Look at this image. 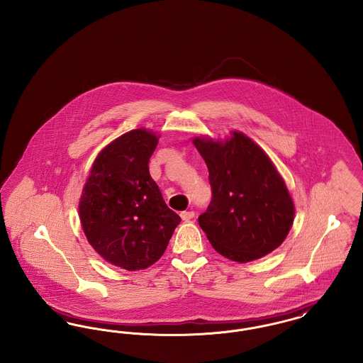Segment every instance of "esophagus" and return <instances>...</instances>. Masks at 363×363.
<instances>
[{"mask_svg": "<svg viewBox=\"0 0 363 363\" xmlns=\"http://www.w3.org/2000/svg\"><path fill=\"white\" fill-rule=\"evenodd\" d=\"M193 216H194L193 211H184V213H181V218H182V220H185V222L191 220Z\"/></svg>", "mask_w": 363, "mask_h": 363, "instance_id": "34e87169", "label": "esophagus"}]
</instances>
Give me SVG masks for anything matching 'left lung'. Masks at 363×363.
I'll use <instances>...</instances> for the list:
<instances>
[{"instance_id": "left-lung-1", "label": "left lung", "mask_w": 363, "mask_h": 363, "mask_svg": "<svg viewBox=\"0 0 363 363\" xmlns=\"http://www.w3.org/2000/svg\"><path fill=\"white\" fill-rule=\"evenodd\" d=\"M193 144L208 167L213 199L199 225L220 255L247 263L270 254L289 233L295 207L269 156L245 134Z\"/></svg>"}]
</instances>
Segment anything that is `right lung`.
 I'll list each match as a JSON object with an SVG mask.
<instances>
[{"mask_svg":"<svg viewBox=\"0 0 363 363\" xmlns=\"http://www.w3.org/2000/svg\"><path fill=\"white\" fill-rule=\"evenodd\" d=\"M157 141L145 128L112 141L96 157L79 201L90 245L128 272L157 262L181 222L150 177L148 164Z\"/></svg>","mask_w":363,"mask_h":363,"instance_id":"add662e5","label":"right lung"}]
</instances>
